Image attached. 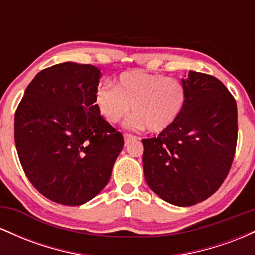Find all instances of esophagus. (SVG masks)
<instances>
[{
  "label": "esophagus",
  "instance_id": "1",
  "mask_svg": "<svg viewBox=\"0 0 255 255\" xmlns=\"http://www.w3.org/2000/svg\"><path fill=\"white\" fill-rule=\"evenodd\" d=\"M124 137H125V145H128L130 141H133V140H136L137 137L131 135V134H124Z\"/></svg>",
  "mask_w": 255,
  "mask_h": 255
}]
</instances>
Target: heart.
I'll list each match as a JSON object with an SVG mask.
<instances>
[{
    "label": "heart",
    "mask_w": 255,
    "mask_h": 255,
    "mask_svg": "<svg viewBox=\"0 0 255 255\" xmlns=\"http://www.w3.org/2000/svg\"><path fill=\"white\" fill-rule=\"evenodd\" d=\"M187 101L182 81L162 74L140 71L120 74L116 86L101 87L96 96L99 113L109 124H118L129 115L136 129L159 134L176 124Z\"/></svg>",
    "instance_id": "obj_1"
}]
</instances>
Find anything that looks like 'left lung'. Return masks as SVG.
Here are the masks:
<instances>
[{
	"label": "left lung",
	"mask_w": 255,
	"mask_h": 255,
	"mask_svg": "<svg viewBox=\"0 0 255 255\" xmlns=\"http://www.w3.org/2000/svg\"><path fill=\"white\" fill-rule=\"evenodd\" d=\"M176 124L144 139L146 182L166 203L192 206L211 197L229 174L238 142V108L212 75L191 71Z\"/></svg>",
	"instance_id": "8db88e82"
}]
</instances>
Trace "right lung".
Here are the masks:
<instances>
[{
  "instance_id": "right-lung-1",
  "label": "right lung",
  "mask_w": 255,
  "mask_h": 255,
  "mask_svg": "<svg viewBox=\"0 0 255 255\" xmlns=\"http://www.w3.org/2000/svg\"><path fill=\"white\" fill-rule=\"evenodd\" d=\"M101 71L64 62L28 84L14 118V139L26 176L44 197L79 206L109 181L124 136L101 116Z\"/></svg>"
}]
</instances>
